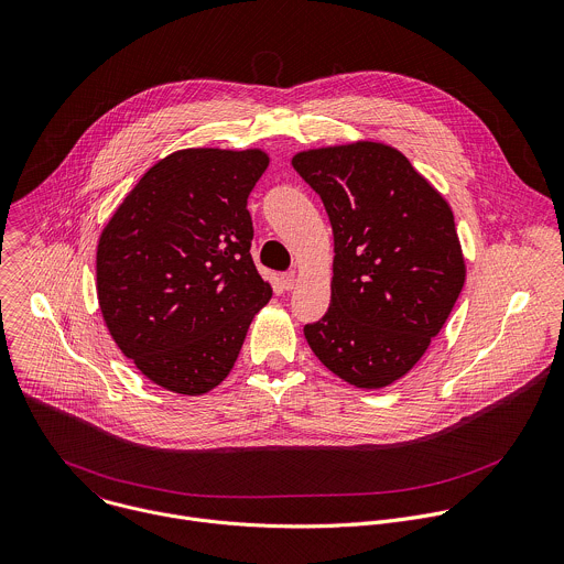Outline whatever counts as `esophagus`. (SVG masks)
I'll return each instance as SVG.
<instances>
[{
    "mask_svg": "<svg viewBox=\"0 0 564 564\" xmlns=\"http://www.w3.org/2000/svg\"><path fill=\"white\" fill-rule=\"evenodd\" d=\"M281 283H283L285 290H294V285H296V272H285V274H281Z\"/></svg>",
    "mask_w": 564,
    "mask_h": 564,
    "instance_id": "obj_1",
    "label": "esophagus"
}]
</instances>
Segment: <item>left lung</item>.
Returning <instances> with one entry per match:
<instances>
[{"instance_id": "left-lung-1", "label": "left lung", "mask_w": 564, "mask_h": 564, "mask_svg": "<svg viewBox=\"0 0 564 564\" xmlns=\"http://www.w3.org/2000/svg\"><path fill=\"white\" fill-rule=\"evenodd\" d=\"M294 170L334 232L329 310L303 327L349 386L386 388L419 362L465 283L447 202L399 150L360 141L299 152Z\"/></svg>"}]
</instances>
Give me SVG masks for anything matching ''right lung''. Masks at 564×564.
Instances as JSON below:
<instances>
[{
  "instance_id": "add662e5",
  "label": "right lung",
  "mask_w": 564,
  "mask_h": 564,
  "mask_svg": "<svg viewBox=\"0 0 564 564\" xmlns=\"http://www.w3.org/2000/svg\"><path fill=\"white\" fill-rule=\"evenodd\" d=\"M261 150H178L154 163L101 232L97 296L119 349L176 394L217 388L272 288L254 268L248 197Z\"/></svg>"
}]
</instances>
